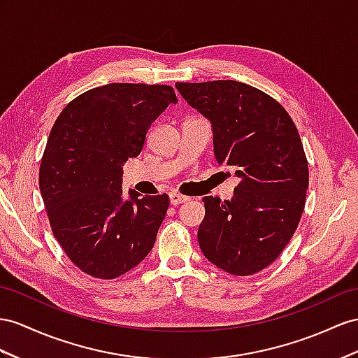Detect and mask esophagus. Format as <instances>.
Here are the masks:
<instances>
[{"instance_id": "esophagus-1", "label": "esophagus", "mask_w": 358, "mask_h": 358, "mask_svg": "<svg viewBox=\"0 0 358 358\" xmlns=\"http://www.w3.org/2000/svg\"><path fill=\"white\" fill-rule=\"evenodd\" d=\"M187 199H189L187 196H182V195L177 194V192H171V194H169V201H171L172 206H178V204L186 203Z\"/></svg>"}]
</instances>
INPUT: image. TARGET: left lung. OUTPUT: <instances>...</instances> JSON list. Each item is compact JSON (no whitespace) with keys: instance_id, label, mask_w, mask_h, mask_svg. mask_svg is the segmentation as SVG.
Returning <instances> with one entry per match:
<instances>
[{"instance_id":"obj_1","label":"left lung","mask_w":358,"mask_h":358,"mask_svg":"<svg viewBox=\"0 0 358 358\" xmlns=\"http://www.w3.org/2000/svg\"><path fill=\"white\" fill-rule=\"evenodd\" d=\"M176 87L212 124L219 166L241 178L231 199L203 198L199 248L231 275L260 272L286 248L306 206L308 166L296 127L277 101L241 81Z\"/></svg>"}]
</instances>
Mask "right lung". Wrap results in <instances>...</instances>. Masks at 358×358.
Listing matches in <instances>:
<instances>
[{
  "label": "right lung",
  "instance_id": "1",
  "mask_svg": "<svg viewBox=\"0 0 358 358\" xmlns=\"http://www.w3.org/2000/svg\"><path fill=\"white\" fill-rule=\"evenodd\" d=\"M169 104V86L110 83L71 101L52 125L41 194L54 237L90 277L117 278L152 250L169 196L124 194L122 166Z\"/></svg>",
  "mask_w": 358,
  "mask_h": 358
}]
</instances>
